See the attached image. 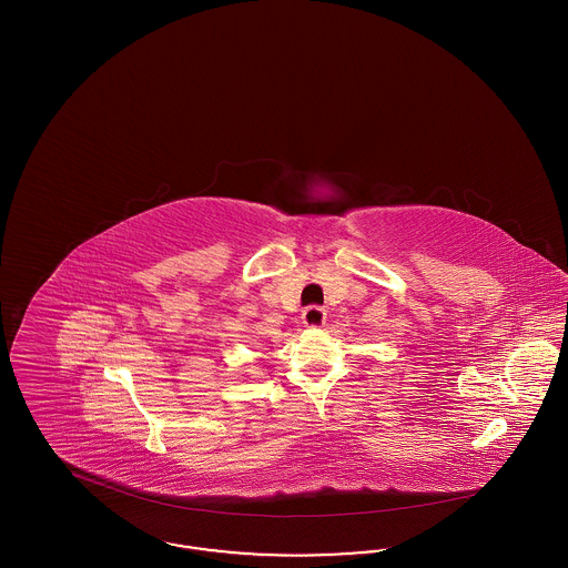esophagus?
Segmentation results:
<instances>
[{"label":"esophagus","instance_id":"34e87169","mask_svg":"<svg viewBox=\"0 0 568 568\" xmlns=\"http://www.w3.org/2000/svg\"><path fill=\"white\" fill-rule=\"evenodd\" d=\"M302 324L306 327H322L325 324V311L322 306H308L302 313Z\"/></svg>","mask_w":568,"mask_h":568}]
</instances>
